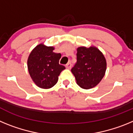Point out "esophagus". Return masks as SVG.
<instances>
[{
    "label": "esophagus",
    "mask_w": 133,
    "mask_h": 133,
    "mask_svg": "<svg viewBox=\"0 0 133 133\" xmlns=\"http://www.w3.org/2000/svg\"><path fill=\"white\" fill-rule=\"evenodd\" d=\"M71 67H72V64H71V63H70V62H69L67 64H66V69H71Z\"/></svg>",
    "instance_id": "1"
}]
</instances>
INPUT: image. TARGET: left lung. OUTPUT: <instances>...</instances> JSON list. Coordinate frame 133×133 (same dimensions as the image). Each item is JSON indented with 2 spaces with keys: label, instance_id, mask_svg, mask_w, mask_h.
Here are the masks:
<instances>
[{
  "label": "left lung",
  "instance_id": "obj_1",
  "mask_svg": "<svg viewBox=\"0 0 133 133\" xmlns=\"http://www.w3.org/2000/svg\"><path fill=\"white\" fill-rule=\"evenodd\" d=\"M106 69V60L98 49L94 46L77 49V63L71 72L81 88L89 89L95 87L103 78Z\"/></svg>",
  "mask_w": 133,
  "mask_h": 133
}]
</instances>
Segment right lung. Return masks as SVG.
I'll return each mask as SVG.
<instances>
[{"mask_svg":"<svg viewBox=\"0 0 133 133\" xmlns=\"http://www.w3.org/2000/svg\"><path fill=\"white\" fill-rule=\"evenodd\" d=\"M52 46H36L28 59V69L32 81L42 89H50L56 84L61 71L65 69L59 64L60 53L52 52Z\"/></svg>","mask_w":133,"mask_h":133,"instance_id":"right-lung-1","label":"right lung"}]
</instances>
